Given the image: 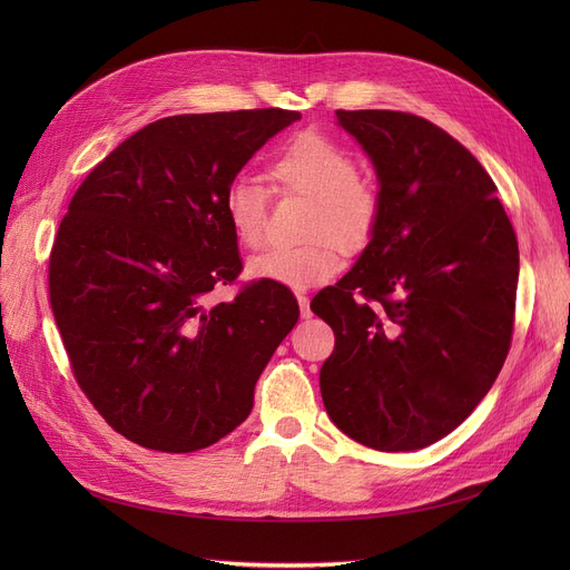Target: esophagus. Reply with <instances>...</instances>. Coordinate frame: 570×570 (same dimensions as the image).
Returning <instances> with one entry per match:
<instances>
[{
  "label": "esophagus",
  "instance_id": "esophagus-1",
  "mask_svg": "<svg viewBox=\"0 0 570 570\" xmlns=\"http://www.w3.org/2000/svg\"><path fill=\"white\" fill-rule=\"evenodd\" d=\"M297 302H299V312L304 318L312 316V306H308V297L306 295H297Z\"/></svg>",
  "mask_w": 570,
  "mask_h": 570
}]
</instances>
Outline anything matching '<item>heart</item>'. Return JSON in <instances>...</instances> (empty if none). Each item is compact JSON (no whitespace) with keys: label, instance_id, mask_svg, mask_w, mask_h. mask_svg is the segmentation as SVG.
Returning <instances> with one entry per match:
<instances>
[{"label":"heart","instance_id":"heart-1","mask_svg":"<svg viewBox=\"0 0 570 570\" xmlns=\"http://www.w3.org/2000/svg\"><path fill=\"white\" fill-rule=\"evenodd\" d=\"M268 178L275 189L299 195L312 202L304 223L302 247L268 249L247 262L252 281L278 283L304 289L331 281L340 271V256L364 249L381 220L377 187L358 176L356 157L333 137L321 132H299L285 142L268 164ZM226 218L235 239L256 249L266 235L268 197L262 185L237 180L226 193Z\"/></svg>","mask_w":570,"mask_h":570}]
</instances>
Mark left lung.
Segmentation results:
<instances>
[{
  "instance_id": "1",
  "label": "left lung",
  "mask_w": 570,
  "mask_h": 570,
  "mask_svg": "<svg viewBox=\"0 0 570 570\" xmlns=\"http://www.w3.org/2000/svg\"><path fill=\"white\" fill-rule=\"evenodd\" d=\"M337 126L375 168L381 220L312 302L335 333L323 404L371 450H423L471 416L504 366L519 243L488 170L435 124L340 109Z\"/></svg>"
}]
</instances>
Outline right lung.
Masks as SVG:
<instances>
[{
    "label": "right lung",
    "instance_id": "right-lung-1",
    "mask_svg": "<svg viewBox=\"0 0 570 570\" xmlns=\"http://www.w3.org/2000/svg\"><path fill=\"white\" fill-rule=\"evenodd\" d=\"M299 111L159 118L97 164L49 256V302L80 390L147 450L187 454L226 438L299 318L278 283L209 306L243 262L226 193Z\"/></svg>",
    "mask_w": 570,
    "mask_h": 570
}]
</instances>
